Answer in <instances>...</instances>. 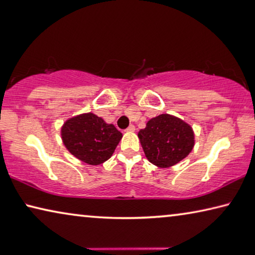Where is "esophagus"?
<instances>
[{"instance_id":"34e87169","label":"esophagus","mask_w":255,"mask_h":255,"mask_svg":"<svg viewBox=\"0 0 255 255\" xmlns=\"http://www.w3.org/2000/svg\"><path fill=\"white\" fill-rule=\"evenodd\" d=\"M126 131H129V132L135 131V126H134V125H130V126H129V127L126 129Z\"/></svg>"}]
</instances>
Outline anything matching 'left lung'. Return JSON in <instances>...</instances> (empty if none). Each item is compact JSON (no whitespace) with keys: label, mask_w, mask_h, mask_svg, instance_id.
I'll list each match as a JSON object with an SVG mask.
<instances>
[{"label":"left lung","mask_w":255,"mask_h":255,"mask_svg":"<svg viewBox=\"0 0 255 255\" xmlns=\"http://www.w3.org/2000/svg\"><path fill=\"white\" fill-rule=\"evenodd\" d=\"M145 156L159 168H170L184 160L195 144L193 128L175 116L162 113L149 119L138 131Z\"/></svg>","instance_id":"1"}]
</instances>
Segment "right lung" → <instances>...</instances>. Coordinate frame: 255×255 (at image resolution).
Returning a JSON list of instances; mask_svg holds the SVG:
<instances>
[{
  "instance_id": "1",
  "label": "right lung",
  "mask_w": 255,
  "mask_h": 255,
  "mask_svg": "<svg viewBox=\"0 0 255 255\" xmlns=\"http://www.w3.org/2000/svg\"><path fill=\"white\" fill-rule=\"evenodd\" d=\"M61 138L66 148L77 159L99 165L112 156L123 134L112 124L88 112L66 120L61 127Z\"/></svg>"
}]
</instances>
